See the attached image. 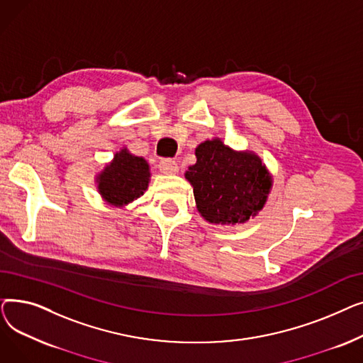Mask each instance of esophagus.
Wrapping results in <instances>:
<instances>
[{
    "label": "esophagus",
    "instance_id": "1",
    "mask_svg": "<svg viewBox=\"0 0 363 363\" xmlns=\"http://www.w3.org/2000/svg\"><path fill=\"white\" fill-rule=\"evenodd\" d=\"M159 169L164 175H175L178 172V164L175 160H172V159H163L159 163Z\"/></svg>",
    "mask_w": 363,
    "mask_h": 363
}]
</instances>
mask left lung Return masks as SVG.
Returning a JSON list of instances; mask_svg holds the SVG:
<instances>
[{
    "label": "left lung",
    "instance_id": "1",
    "mask_svg": "<svg viewBox=\"0 0 363 363\" xmlns=\"http://www.w3.org/2000/svg\"><path fill=\"white\" fill-rule=\"evenodd\" d=\"M196 157L185 178L193 185L197 211L207 222L244 223L262 211L272 177L253 151H235L213 138L199 144Z\"/></svg>",
    "mask_w": 363,
    "mask_h": 363
}]
</instances>
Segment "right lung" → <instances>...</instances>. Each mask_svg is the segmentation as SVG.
<instances>
[{
	"mask_svg": "<svg viewBox=\"0 0 363 363\" xmlns=\"http://www.w3.org/2000/svg\"><path fill=\"white\" fill-rule=\"evenodd\" d=\"M97 188L104 201L125 207L140 199L150 182V166L128 148H122L97 175Z\"/></svg>",
	"mask_w": 363,
	"mask_h": 363,
	"instance_id": "right-lung-1",
	"label": "right lung"
}]
</instances>
